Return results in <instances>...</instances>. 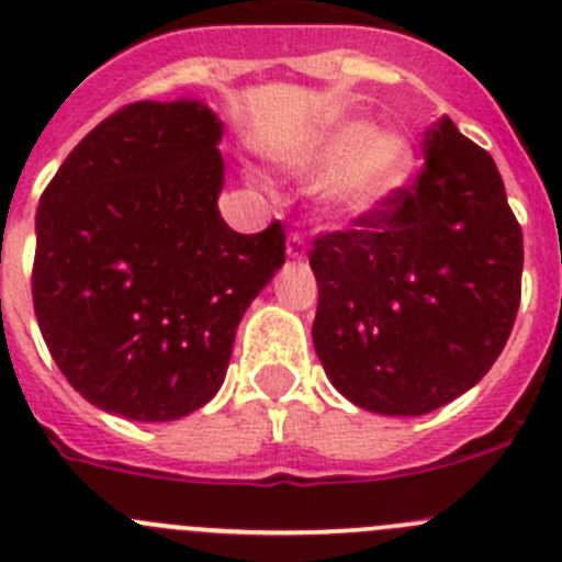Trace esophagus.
<instances>
[{
	"label": "esophagus",
	"instance_id": "34e87169",
	"mask_svg": "<svg viewBox=\"0 0 562 562\" xmlns=\"http://www.w3.org/2000/svg\"><path fill=\"white\" fill-rule=\"evenodd\" d=\"M285 252L291 260H302L304 255H307V244H304L302 233H291V236H288Z\"/></svg>",
	"mask_w": 562,
	"mask_h": 562
}]
</instances>
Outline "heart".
<instances>
[{
	"instance_id": "b5f03b06",
	"label": "heart",
	"mask_w": 562,
	"mask_h": 562,
	"mask_svg": "<svg viewBox=\"0 0 562 562\" xmlns=\"http://www.w3.org/2000/svg\"><path fill=\"white\" fill-rule=\"evenodd\" d=\"M291 176L321 178L318 209L337 225H357L392 203L414 172V145L401 131L368 120L318 125L277 154Z\"/></svg>"
}]
</instances>
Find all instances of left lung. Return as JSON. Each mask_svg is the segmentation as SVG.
Instances as JSON below:
<instances>
[{"label": "left lung", "mask_w": 562, "mask_h": 562, "mask_svg": "<svg viewBox=\"0 0 562 562\" xmlns=\"http://www.w3.org/2000/svg\"><path fill=\"white\" fill-rule=\"evenodd\" d=\"M426 165L384 211L310 249L313 342L359 408L417 417L464 395L497 362L521 299V227L497 165L450 117Z\"/></svg>", "instance_id": "8db88e82"}]
</instances>
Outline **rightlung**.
<instances>
[{"label":"right lung","instance_id":"right-lung-1","mask_svg":"<svg viewBox=\"0 0 562 562\" xmlns=\"http://www.w3.org/2000/svg\"><path fill=\"white\" fill-rule=\"evenodd\" d=\"M222 120L203 101H136L76 145L35 216L37 326L76 392L136 423L211 401L252 299L285 263L271 222L220 214Z\"/></svg>","mask_w":562,"mask_h":562}]
</instances>
